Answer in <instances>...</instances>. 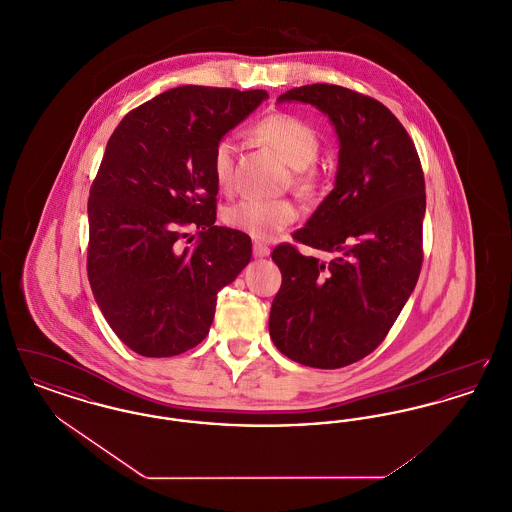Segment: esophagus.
<instances>
[{
	"label": "esophagus",
	"instance_id": "1",
	"mask_svg": "<svg viewBox=\"0 0 512 512\" xmlns=\"http://www.w3.org/2000/svg\"><path fill=\"white\" fill-rule=\"evenodd\" d=\"M268 255H270V247L267 244H261V242L253 244V257L261 259V257H268Z\"/></svg>",
	"mask_w": 512,
	"mask_h": 512
}]
</instances>
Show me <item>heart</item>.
Wrapping results in <instances>:
<instances>
[{
	"label": "heart",
	"mask_w": 512,
	"mask_h": 512,
	"mask_svg": "<svg viewBox=\"0 0 512 512\" xmlns=\"http://www.w3.org/2000/svg\"><path fill=\"white\" fill-rule=\"evenodd\" d=\"M255 134L286 157L293 167V182L297 190L303 195L313 194L318 180L315 161L320 149L317 128L292 113H270L255 124ZM236 157V140L232 136L220 138L213 149L211 169L222 192H232L236 188ZM297 215L299 211L288 197H244L226 207L222 219L230 228L247 234L249 238L268 242L293 224Z\"/></svg>",
	"instance_id": "obj_1"
}]
</instances>
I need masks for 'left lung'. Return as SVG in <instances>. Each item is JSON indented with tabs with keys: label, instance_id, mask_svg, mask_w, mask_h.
<instances>
[{
	"label": "left lung",
	"instance_id": "1",
	"mask_svg": "<svg viewBox=\"0 0 512 512\" xmlns=\"http://www.w3.org/2000/svg\"><path fill=\"white\" fill-rule=\"evenodd\" d=\"M278 101L320 109L340 138L336 186L293 240L280 244L282 272L268 330L280 353L313 368H341L386 340L422 268L424 172L411 136L378 99L336 84L299 86Z\"/></svg>",
	"mask_w": 512,
	"mask_h": 512
}]
</instances>
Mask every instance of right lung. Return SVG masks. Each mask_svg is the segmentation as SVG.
<instances>
[{"label": "right lung", "instance_id": "right-lung-1", "mask_svg": "<svg viewBox=\"0 0 512 512\" xmlns=\"http://www.w3.org/2000/svg\"><path fill=\"white\" fill-rule=\"evenodd\" d=\"M265 90L178 86L132 109L90 188L88 280L113 332L144 357L205 340L217 293L251 259V240L215 226L211 157ZM198 234L194 246H186Z\"/></svg>", "mask_w": 512, "mask_h": 512}]
</instances>
